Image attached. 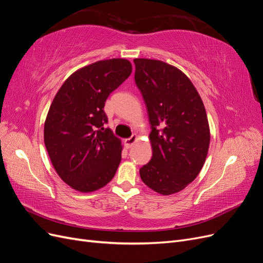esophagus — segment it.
Here are the masks:
<instances>
[{"instance_id":"1","label":"esophagus","mask_w":263,"mask_h":263,"mask_svg":"<svg viewBox=\"0 0 263 263\" xmlns=\"http://www.w3.org/2000/svg\"><path fill=\"white\" fill-rule=\"evenodd\" d=\"M136 140H137V136H136V135H133L132 137L125 139V145H126V147H127V148H132L133 145L135 144V142H136Z\"/></svg>"}]
</instances>
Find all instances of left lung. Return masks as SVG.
<instances>
[{
	"label": "left lung",
	"mask_w": 263,
	"mask_h": 263,
	"mask_svg": "<svg viewBox=\"0 0 263 263\" xmlns=\"http://www.w3.org/2000/svg\"><path fill=\"white\" fill-rule=\"evenodd\" d=\"M134 63L153 147L140 178L156 192L170 195L190 184L202 169L211 138L208 115L200 94L182 71L160 60L135 59Z\"/></svg>",
	"instance_id": "1"
}]
</instances>
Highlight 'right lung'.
Wrapping results in <instances>:
<instances>
[{
	"label": "right lung",
	"mask_w": 263,
	"mask_h": 263,
	"mask_svg": "<svg viewBox=\"0 0 263 263\" xmlns=\"http://www.w3.org/2000/svg\"><path fill=\"white\" fill-rule=\"evenodd\" d=\"M130 73L126 59L94 62L71 74L51 103L45 122V146L59 177L80 192L105 186L115 176L122 145L105 128L104 105Z\"/></svg>",
	"instance_id": "right-lung-1"
}]
</instances>
